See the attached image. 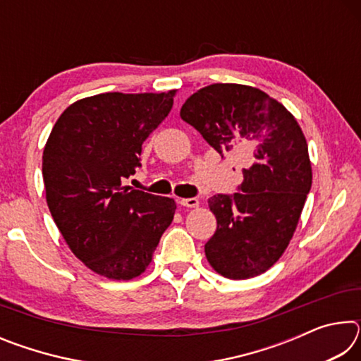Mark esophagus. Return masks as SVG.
Listing matches in <instances>:
<instances>
[{"label": "esophagus", "mask_w": 361, "mask_h": 361, "mask_svg": "<svg viewBox=\"0 0 361 361\" xmlns=\"http://www.w3.org/2000/svg\"><path fill=\"white\" fill-rule=\"evenodd\" d=\"M178 204L183 207H188V209H194V207H199V200L195 197L189 199H178Z\"/></svg>", "instance_id": "esophagus-1"}]
</instances>
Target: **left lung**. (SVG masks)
Listing matches in <instances>:
<instances>
[{
  "label": "left lung",
  "instance_id": "1",
  "mask_svg": "<svg viewBox=\"0 0 361 361\" xmlns=\"http://www.w3.org/2000/svg\"><path fill=\"white\" fill-rule=\"evenodd\" d=\"M180 116L221 157L232 151L243 166L239 192L209 199L218 226L207 259L232 280L259 276L288 247L312 186L301 127L282 103L243 84L207 85Z\"/></svg>",
  "mask_w": 361,
  "mask_h": 361
}]
</instances>
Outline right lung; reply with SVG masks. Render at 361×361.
Masks as SVG:
<instances>
[{
    "instance_id": "add662e5",
    "label": "right lung",
    "mask_w": 361,
    "mask_h": 361,
    "mask_svg": "<svg viewBox=\"0 0 361 361\" xmlns=\"http://www.w3.org/2000/svg\"><path fill=\"white\" fill-rule=\"evenodd\" d=\"M175 90L87 97L60 114L47 138V207L71 252L99 276L138 277L172 223L173 199L126 180L142 167V145L167 118Z\"/></svg>"
}]
</instances>
